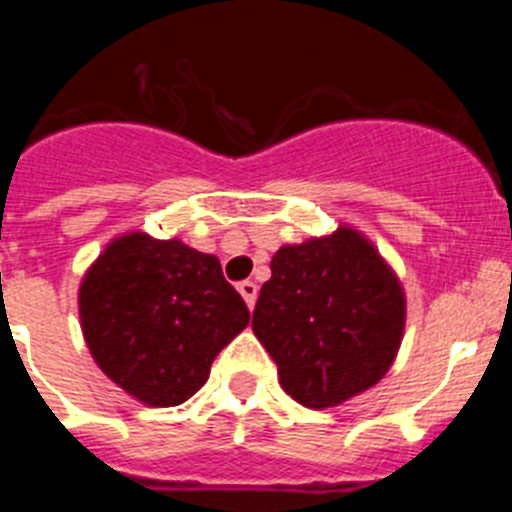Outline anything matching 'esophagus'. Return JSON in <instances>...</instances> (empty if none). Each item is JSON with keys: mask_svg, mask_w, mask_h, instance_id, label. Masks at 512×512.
<instances>
[{"mask_svg": "<svg viewBox=\"0 0 512 512\" xmlns=\"http://www.w3.org/2000/svg\"><path fill=\"white\" fill-rule=\"evenodd\" d=\"M238 292H241L243 300H246V305L253 310V305H256V295H259V287H256V282H248L246 279V282L238 284Z\"/></svg>", "mask_w": 512, "mask_h": 512, "instance_id": "obj_1", "label": "esophagus"}]
</instances>
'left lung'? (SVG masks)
Instances as JSON below:
<instances>
[{
  "mask_svg": "<svg viewBox=\"0 0 512 512\" xmlns=\"http://www.w3.org/2000/svg\"><path fill=\"white\" fill-rule=\"evenodd\" d=\"M251 328L279 384L312 410L333 408L390 372L405 330V292L359 230L282 246Z\"/></svg>",
  "mask_w": 512,
  "mask_h": 512,
  "instance_id": "1",
  "label": "left lung"
}]
</instances>
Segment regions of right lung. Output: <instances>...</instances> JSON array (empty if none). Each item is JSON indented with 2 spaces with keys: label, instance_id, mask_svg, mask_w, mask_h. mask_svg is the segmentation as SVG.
<instances>
[{
  "label": "right lung",
  "instance_id": "1",
  "mask_svg": "<svg viewBox=\"0 0 512 512\" xmlns=\"http://www.w3.org/2000/svg\"><path fill=\"white\" fill-rule=\"evenodd\" d=\"M79 315L99 369L151 408L189 400L251 318L217 256L146 233L99 253L81 279Z\"/></svg>",
  "mask_w": 512,
  "mask_h": 512
}]
</instances>
